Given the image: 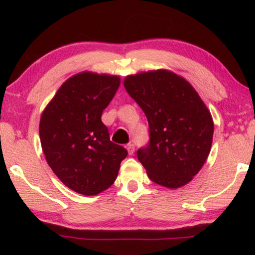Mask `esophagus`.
Here are the masks:
<instances>
[{
    "instance_id": "obj_1",
    "label": "esophagus",
    "mask_w": 255,
    "mask_h": 255,
    "mask_svg": "<svg viewBox=\"0 0 255 255\" xmlns=\"http://www.w3.org/2000/svg\"><path fill=\"white\" fill-rule=\"evenodd\" d=\"M134 145L133 144H128L127 145V151H128V154H129V156H131V154L134 153Z\"/></svg>"
}]
</instances>
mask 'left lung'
<instances>
[{"instance_id":"obj_1","label":"left lung","mask_w":255,"mask_h":255,"mask_svg":"<svg viewBox=\"0 0 255 255\" xmlns=\"http://www.w3.org/2000/svg\"><path fill=\"white\" fill-rule=\"evenodd\" d=\"M124 86L148 121L150 144L136 152L148 178L171 189L191 182L212 145L213 120L203 99L168 69L127 75Z\"/></svg>"}]
</instances>
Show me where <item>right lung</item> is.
Instances as JSON below:
<instances>
[{
  "instance_id": "obj_1",
  "label": "right lung",
  "mask_w": 255,
  "mask_h": 255,
  "mask_svg": "<svg viewBox=\"0 0 255 255\" xmlns=\"http://www.w3.org/2000/svg\"><path fill=\"white\" fill-rule=\"evenodd\" d=\"M119 75L81 72L67 79L43 110L39 137L46 162L64 186L97 195L115 182L128 152L110 141L101 116Z\"/></svg>"
}]
</instances>
